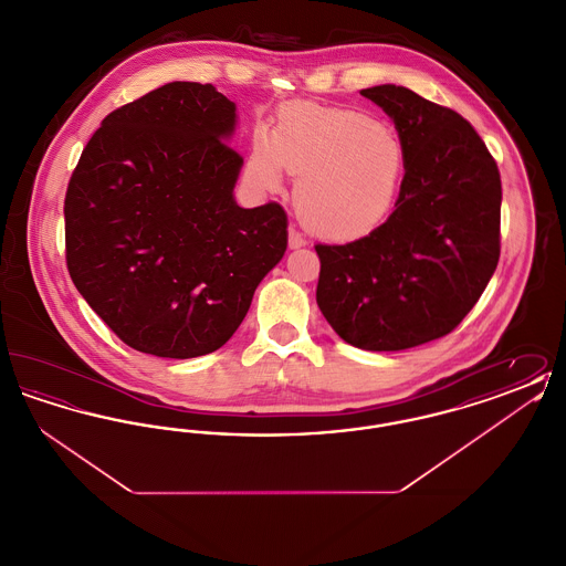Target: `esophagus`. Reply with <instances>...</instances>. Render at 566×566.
<instances>
[{
  "mask_svg": "<svg viewBox=\"0 0 566 566\" xmlns=\"http://www.w3.org/2000/svg\"><path fill=\"white\" fill-rule=\"evenodd\" d=\"M305 238L298 233V231H295V229H291L289 231V245L295 250V248H303L305 245Z\"/></svg>",
  "mask_w": 566,
  "mask_h": 566,
  "instance_id": "34e87169",
  "label": "esophagus"
}]
</instances>
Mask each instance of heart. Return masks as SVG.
I'll use <instances>...</instances> for the list:
<instances>
[{
    "label": "heart",
    "instance_id": "obj_1",
    "mask_svg": "<svg viewBox=\"0 0 566 566\" xmlns=\"http://www.w3.org/2000/svg\"><path fill=\"white\" fill-rule=\"evenodd\" d=\"M248 169L275 190L282 169L298 178L301 224L331 243L365 242L395 214L407 178L403 142L354 109H284L270 135L254 137Z\"/></svg>",
    "mask_w": 566,
    "mask_h": 566
}]
</instances>
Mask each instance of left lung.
<instances>
[{
	"label": "left lung",
	"mask_w": 566,
	"mask_h": 566,
	"mask_svg": "<svg viewBox=\"0 0 566 566\" xmlns=\"http://www.w3.org/2000/svg\"><path fill=\"white\" fill-rule=\"evenodd\" d=\"M360 95L403 142V195L374 238L316 245V301L354 348L407 350L454 331L484 293L501 254V174L454 109L397 84Z\"/></svg>",
	"instance_id": "obj_1"
}]
</instances>
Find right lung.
Returning <instances> with one entry per match:
<instances>
[{
	"label": "right lung",
	"mask_w": 566,
	"mask_h": 566,
	"mask_svg": "<svg viewBox=\"0 0 566 566\" xmlns=\"http://www.w3.org/2000/svg\"><path fill=\"white\" fill-rule=\"evenodd\" d=\"M235 123L212 84L169 82L109 112L82 150L63 208L67 270L134 350H218L286 252L277 203H235Z\"/></svg>",
	"instance_id": "1"
}]
</instances>
